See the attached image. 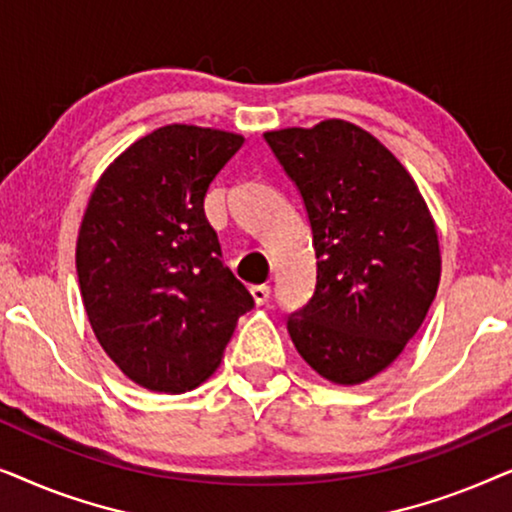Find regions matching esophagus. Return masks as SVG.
<instances>
[{"instance_id":"obj_1","label":"esophagus","mask_w":512,"mask_h":512,"mask_svg":"<svg viewBox=\"0 0 512 512\" xmlns=\"http://www.w3.org/2000/svg\"><path fill=\"white\" fill-rule=\"evenodd\" d=\"M251 296H254V300H256L258 305H265L270 300V286L268 284L251 286Z\"/></svg>"}]
</instances>
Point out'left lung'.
Returning <instances> with one entry per match:
<instances>
[{
    "instance_id": "left-lung-1",
    "label": "left lung",
    "mask_w": 512,
    "mask_h": 512,
    "mask_svg": "<svg viewBox=\"0 0 512 512\" xmlns=\"http://www.w3.org/2000/svg\"><path fill=\"white\" fill-rule=\"evenodd\" d=\"M312 228L317 284L286 317L298 354L335 384L380 373L419 331L440 282L438 233L405 167L347 121L265 132Z\"/></svg>"
}]
</instances>
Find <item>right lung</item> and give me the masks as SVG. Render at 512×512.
I'll use <instances>...</instances> for the list:
<instances>
[{"label": "right lung", "instance_id": "obj_1", "mask_svg": "<svg viewBox=\"0 0 512 512\" xmlns=\"http://www.w3.org/2000/svg\"><path fill=\"white\" fill-rule=\"evenodd\" d=\"M242 144L233 132L165 125L123 151L90 195L76 244L83 305L139 387H198L254 307L205 216L209 184Z\"/></svg>", "mask_w": 512, "mask_h": 512}]
</instances>
